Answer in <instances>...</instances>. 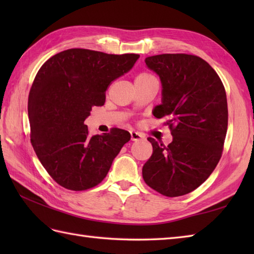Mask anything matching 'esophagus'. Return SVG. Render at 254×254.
<instances>
[{"label":"esophagus","instance_id":"34e87169","mask_svg":"<svg viewBox=\"0 0 254 254\" xmlns=\"http://www.w3.org/2000/svg\"><path fill=\"white\" fill-rule=\"evenodd\" d=\"M130 134H131V139L132 141H139V139H143L144 138V135L142 133H139L137 131H130Z\"/></svg>","mask_w":254,"mask_h":254}]
</instances>
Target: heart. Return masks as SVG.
<instances>
[{"label": "heart", "mask_w": 254, "mask_h": 254, "mask_svg": "<svg viewBox=\"0 0 254 254\" xmlns=\"http://www.w3.org/2000/svg\"><path fill=\"white\" fill-rule=\"evenodd\" d=\"M147 77H152V75L147 74V73H141V74L137 75L135 79H138V78H147Z\"/></svg>", "instance_id": "heart-1"}]
</instances>
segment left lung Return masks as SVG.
Instances as JSON below:
<instances>
[{
	"label": "left lung",
	"instance_id": "8db88e82",
	"mask_svg": "<svg viewBox=\"0 0 254 254\" xmlns=\"http://www.w3.org/2000/svg\"><path fill=\"white\" fill-rule=\"evenodd\" d=\"M145 63L161 83V104L153 115L169 119L172 142L165 146L148 137L153 155L143 166V179L163 195L181 196L201 186L222 157L227 97L217 73L196 56L158 55Z\"/></svg>",
	"mask_w": 254,
	"mask_h": 254
}]
</instances>
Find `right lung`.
<instances>
[{"instance_id":"right-lung-1","label":"right lung","mask_w":254,"mask_h":254,"mask_svg":"<svg viewBox=\"0 0 254 254\" xmlns=\"http://www.w3.org/2000/svg\"><path fill=\"white\" fill-rule=\"evenodd\" d=\"M138 55L68 49L38 71L28 97L30 141L40 163L63 188L83 191L105 179L130 133L113 128L89 136L85 119L102 106L113 80L134 66Z\"/></svg>"}]
</instances>
